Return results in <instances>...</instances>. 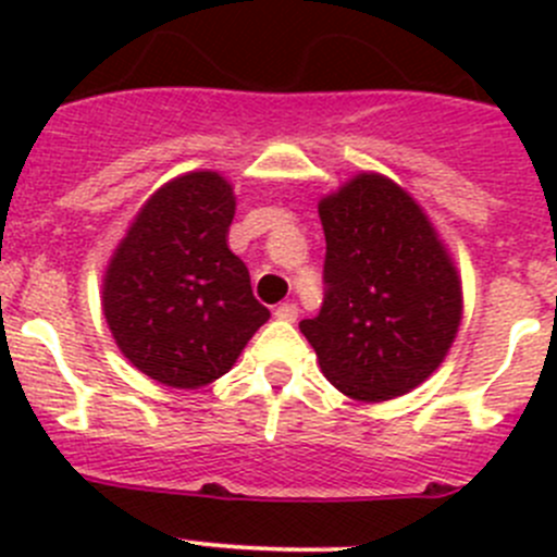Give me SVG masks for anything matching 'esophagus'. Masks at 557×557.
Instances as JSON below:
<instances>
[{
	"instance_id": "obj_1",
	"label": "esophagus",
	"mask_w": 557,
	"mask_h": 557,
	"mask_svg": "<svg viewBox=\"0 0 557 557\" xmlns=\"http://www.w3.org/2000/svg\"><path fill=\"white\" fill-rule=\"evenodd\" d=\"M274 318L285 320V323H294V320L299 318V307H296L294 301H285V305H280L277 310H274Z\"/></svg>"
}]
</instances>
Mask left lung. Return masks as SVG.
<instances>
[{
    "instance_id": "obj_1",
    "label": "left lung",
    "mask_w": 557,
    "mask_h": 557,
    "mask_svg": "<svg viewBox=\"0 0 557 557\" xmlns=\"http://www.w3.org/2000/svg\"><path fill=\"white\" fill-rule=\"evenodd\" d=\"M325 299L299 329L320 372L363 404L431 377L450 352L463 290L423 207L380 172H361L318 205Z\"/></svg>"
}]
</instances>
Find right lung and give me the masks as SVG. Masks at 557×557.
I'll return each instance as SVG.
<instances>
[{
    "mask_svg": "<svg viewBox=\"0 0 557 557\" xmlns=\"http://www.w3.org/2000/svg\"><path fill=\"white\" fill-rule=\"evenodd\" d=\"M234 210L223 174H180L139 207L107 263L102 310L112 339L156 383H215L269 320L243 258L228 250Z\"/></svg>",
    "mask_w": 557,
    "mask_h": 557,
    "instance_id": "obj_1",
    "label": "right lung"
}]
</instances>
